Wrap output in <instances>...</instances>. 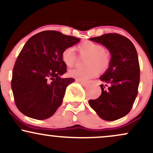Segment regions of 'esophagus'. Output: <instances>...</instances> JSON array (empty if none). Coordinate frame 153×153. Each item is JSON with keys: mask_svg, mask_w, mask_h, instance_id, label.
<instances>
[{"mask_svg": "<svg viewBox=\"0 0 153 153\" xmlns=\"http://www.w3.org/2000/svg\"><path fill=\"white\" fill-rule=\"evenodd\" d=\"M76 82H79L80 84H81L83 87H86L88 85H89V82H84V81H81V80H76Z\"/></svg>", "mask_w": 153, "mask_h": 153, "instance_id": "34e87169", "label": "esophagus"}]
</instances>
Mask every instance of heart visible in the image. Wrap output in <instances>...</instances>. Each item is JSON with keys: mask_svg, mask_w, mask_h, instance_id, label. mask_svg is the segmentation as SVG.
<instances>
[{"mask_svg": "<svg viewBox=\"0 0 153 153\" xmlns=\"http://www.w3.org/2000/svg\"><path fill=\"white\" fill-rule=\"evenodd\" d=\"M79 54L82 57H87L85 61V68H75L68 72L71 77L81 81H87L99 74L103 73L110 67L112 54L108 49L104 48L101 44L93 41H85L77 46ZM62 62L68 68L74 66L77 60L75 49L68 47L62 51Z\"/></svg>", "mask_w": 153, "mask_h": 153, "instance_id": "b5f03b06", "label": "heart"}]
</instances>
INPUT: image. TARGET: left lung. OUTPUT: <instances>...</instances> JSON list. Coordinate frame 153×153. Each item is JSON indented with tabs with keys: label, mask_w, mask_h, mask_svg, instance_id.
Instances as JSON below:
<instances>
[{
	"label": "left lung",
	"mask_w": 153,
	"mask_h": 153,
	"mask_svg": "<svg viewBox=\"0 0 153 153\" xmlns=\"http://www.w3.org/2000/svg\"><path fill=\"white\" fill-rule=\"evenodd\" d=\"M111 52L110 67L100 78L103 84L98 99L89 100L91 108L101 119L114 121L130 111L138 94L140 69L137 52L125 36L109 33L91 38Z\"/></svg>",
	"instance_id": "8db88e82"
}]
</instances>
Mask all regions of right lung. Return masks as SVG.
I'll return each instance as SVG.
<instances>
[{
	"instance_id": "add662e5",
	"label": "right lung",
	"mask_w": 153,
	"mask_h": 153,
	"mask_svg": "<svg viewBox=\"0 0 153 153\" xmlns=\"http://www.w3.org/2000/svg\"><path fill=\"white\" fill-rule=\"evenodd\" d=\"M80 41L57 31H44L26 42L12 73L11 88L18 109L31 118H50L62 104L66 88L75 82L62 78L67 66L62 51Z\"/></svg>"
}]
</instances>
